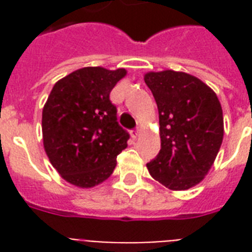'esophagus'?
I'll return each instance as SVG.
<instances>
[{"mask_svg": "<svg viewBox=\"0 0 252 252\" xmlns=\"http://www.w3.org/2000/svg\"><path fill=\"white\" fill-rule=\"evenodd\" d=\"M138 134H140V130H138V129L132 130V132H130V136H132V137H133V138H137Z\"/></svg>", "mask_w": 252, "mask_h": 252, "instance_id": "esophagus-1", "label": "esophagus"}]
</instances>
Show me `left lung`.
I'll use <instances>...</instances> for the list:
<instances>
[{"mask_svg": "<svg viewBox=\"0 0 252 252\" xmlns=\"http://www.w3.org/2000/svg\"><path fill=\"white\" fill-rule=\"evenodd\" d=\"M159 114L161 150L146 163L149 174L172 191L195 187L211 170L223 138L221 103L211 87L184 72L144 76Z\"/></svg>", "mask_w": 252, "mask_h": 252, "instance_id": "1", "label": "left lung"}]
</instances>
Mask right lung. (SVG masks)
Instances as JSON below:
<instances>
[{
    "mask_svg": "<svg viewBox=\"0 0 252 252\" xmlns=\"http://www.w3.org/2000/svg\"><path fill=\"white\" fill-rule=\"evenodd\" d=\"M126 69H78L57 81L43 108V145L68 183L91 188L110 178L129 134L119 126L110 93Z\"/></svg>",
    "mask_w": 252,
    "mask_h": 252,
    "instance_id": "1",
    "label": "right lung"
}]
</instances>
